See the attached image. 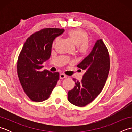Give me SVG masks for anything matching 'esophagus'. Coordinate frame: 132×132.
<instances>
[{
    "instance_id": "34e87169",
    "label": "esophagus",
    "mask_w": 132,
    "mask_h": 132,
    "mask_svg": "<svg viewBox=\"0 0 132 132\" xmlns=\"http://www.w3.org/2000/svg\"><path fill=\"white\" fill-rule=\"evenodd\" d=\"M67 78V75H64L63 74H60V79H64V78Z\"/></svg>"
}]
</instances>
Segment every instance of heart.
Listing matches in <instances>:
<instances>
[{
  "label": "heart",
  "mask_w": 132,
  "mask_h": 132,
  "mask_svg": "<svg viewBox=\"0 0 132 132\" xmlns=\"http://www.w3.org/2000/svg\"><path fill=\"white\" fill-rule=\"evenodd\" d=\"M68 35L73 41L75 45L78 46V50L81 54H86L87 53L89 49L87 43L88 40L87 33L82 29H77L70 30L68 32ZM58 40V38L55 39L53 43V45H54Z\"/></svg>",
  "instance_id": "obj_1"
}]
</instances>
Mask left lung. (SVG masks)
<instances>
[{"label":"left lung","instance_id":"1","mask_svg":"<svg viewBox=\"0 0 132 132\" xmlns=\"http://www.w3.org/2000/svg\"><path fill=\"white\" fill-rule=\"evenodd\" d=\"M109 56L102 39L95 43L91 53L78 64L84 70L81 82L73 79L74 88L68 92V100L78 106H84L92 102L102 91L109 71Z\"/></svg>","mask_w":132,"mask_h":132}]
</instances>
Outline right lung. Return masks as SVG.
Segmentation results:
<instances>
[{
	"label": "right lung",
	"mask_w": 132,
	"mask_h": 132,
	"mask_svg": "<svg viewBox=\"0 0 132 132\" xmlns=\"http://www.w3.org/2000/svg\"><path fill=\"white\" fill-rule=\"evenodd\" d=\"M64 31V29L45 28L33 33L25 42L18 61V75L24 92L32 101L48 99L57 85L58 72L40 70L42 64L50 57L53 41Z\"/></svg>",
	"instance_id": "1"
}]
</instances>
